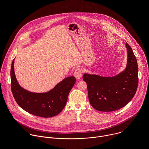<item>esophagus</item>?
Returning a JSON list of instances; mask_svg holds the SVG:
<instances>
[{
	"instance_id": "esophagus-1",
	"label": "esophagus",
	"mask_w": 149,
	"mask_h": 149,
	"mask_svg": "<svg viewBox=\"0 0 149 149\" xmlns=\"http://www.w3.org/2000/svg\"><path fill=\"white\" fill-rule=\"evenodd\" d=\"M82 71L81 69L78 68L76 69L75 72H74V77L77 79H81V78L82 77Z\"/></svg>"
}]
</instances>
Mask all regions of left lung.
I'll list each match as a JSON object with an SVG mask.
<instances>
[{"instance_id":"8db88e82","label":"left lung","mask_w":149,"mask_h":149,"mask_svg":"<svg viewBox=\"0 0 149 149\" xmlns=\"http://www.w3.org/2000/svg\"><path fill=\"white\" fill-rule=\"evenodd\" d=\"M127 62L125 70L113 77L84 74L91 105L100 111H114L128 104L138 86V65L132 48L125 43Z\"/></svg>"}]
</instances>
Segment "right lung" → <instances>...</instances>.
<instances>
[{
    "instance_id": "obj_1",
    "label": "right lung",
    "mask_w": 149,
    "mask_h": 149,
    "mask_svg": "<svg viewBox=\"0 0 149 149\" xmlns=\"http://www.w3.org/2000/svg\"><path fill=\"white\" fill-rule=\"evenodd\" d=\"M15 59L10 70L11 90L17 104L26 112L36 116L48 118L60 113L66 105L69 93L76 82L74 77L62 79L51 90L33 93L21 87L16 78Z\"/></svg>"
}]
</instances>
